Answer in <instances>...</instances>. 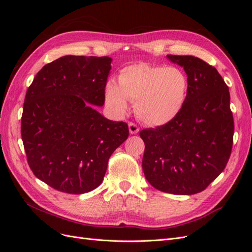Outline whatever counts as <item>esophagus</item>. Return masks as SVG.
Wrapping results in <instances>:
<instances>
[{
	"label": "esophagus",
	"mask_w": 252,
	"mask_h": 252,
	"mask_svg": "<svg viewBox=\"0 0 252 252\" xmlns=\"http://www.w3.org/2000/svg\"><path fill=\"white\" fill-rule=\"evenodd\" d=\"M128 127H129V132L131 134H135L140 131V128L138 127V125L135 123H132V122H130V123L128 124Z\"/></svg>",
	"instance_id": "esophagus-1"
}]
</instances>
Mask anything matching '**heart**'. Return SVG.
Here are the masks:
<instances>
[{"label":"heart","instance_id":"obj_1","mask_svg":"<svg viewBox=\"0 0 252 252\" xmlns=\"http://www.w3.org/2000/svg\"><path fill=\"white\" fill-rule=\"evenodd\" d=\"M188 94V79L182 70L164 65L136 63L119 73L118 85H106V101L118 111L127 109V100L143 123L158 126L178 116Z\"/></svg>","mask_w":252,"mask_h":252}]
</instances>
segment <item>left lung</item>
<instances>
[{
	"mask_svg": "<svg viewBox=\"0 0 252 252\" xmlns=\"http://www.w3.org/2000/svg\"><path fill=\"white\" fill-rule=\"evenodd\" d=\"M184 68L188 94L168 123L143 129V171L163 192L189 195L208 187L230 158L234 122L229 88L215 67L192 56H171Z\"/></svg>",
	"mask_w": 252,
	"mask_h": 252,
	"instance_id": "8db88e82",
	"label": "left lung"
}]
</instances>
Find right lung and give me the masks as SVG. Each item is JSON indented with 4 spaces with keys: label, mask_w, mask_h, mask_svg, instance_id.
Wrapping results in <instances>:
<instances>
[{
    "label": "right lung",
    "mask_w": 252,
    "mask_h": 252,
    "mask_svg": "<svg viewBox=\"0 0 252 252\" xmlns=\"http://www.w3.org/2000/svg\"><path fill=\"white\" fill-rule=\"evenodd\" d=\"M109 57L65 56L45 65L29 86L21 135L35 177L65 193L101 184L108 159L129 135L125 122L104 118Z\"/></svg>",
    "instance_id": "1"
}]
</instances>
